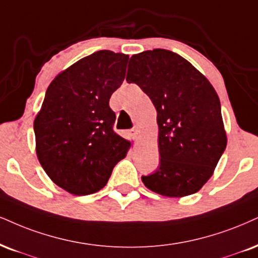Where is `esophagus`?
I'll list each match as a JSON object with an SVG mask.
<instances>
[{"label":"esophagus","mask_w":258,"mask_h":258,"mask_svg":"<svg viewBox=\"0 0 258 258\" xmlns=\"http://www.w3.org/2000/svg\"><path fill=\"white\" fill-rule=\"evenodd\" d=\"M130 135L133 136V139L138 141L139 138H140V130H139V128H134V129L130 130Z\"/></svg>","instance_id":"esophagus-1"}]
</instances>
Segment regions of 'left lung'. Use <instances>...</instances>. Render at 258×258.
Wrapping results in <instances>:
<instances>
[{"mask_svg":"<svg viewBox=\"0 0 258 258\" xmlns=\"http://www.w3.org/2000/svg\"><path fill=\"white\" fill-rule=\"evenodd\" d=\"M126 81L151 98L158 113L160 163L154 173L141 177L142 182L167 197L197 192L227 145L214 87L191 63L164 49L130 57Z\"/></svg>","mask_w":258,"mask_h":258,"instance_id":"8db88e82","label":"left lung"}]
</instances>
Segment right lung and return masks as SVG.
Returning <instances> with one entry per match:
<instances>
[{"label":"right lung","instance_id":"obj_1","mask_svg":"<svg viewBox=\"0 0 258 258\" xmlns=\"http://www.w3.org/2000/svg\"><path fill=\"white\" fill-rule=\"evenodd\" d=\"M129 56L100 50L59 73L34 119L38 160L53 183L73 195L106 185L130 142L113 132L111 94L122 85Z\"/></svg>","mask_w":258,"mask_h":258}]
</instances>
